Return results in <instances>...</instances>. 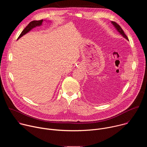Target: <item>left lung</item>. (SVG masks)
I'll list each match as a JSON object with an SVG mask.
<instances>
[{
	"label": "left lung",
	"instance_id": "1",
	"mask_svg": "<svg viewBox=\"0 0 147 147\" xmlns=\"http://www.w3.org/2000/svg\"><path fill=\"white\" fill-rule=\"evenodd\" d=\"M111 23H112V24L114 26V27H115V28L117 30V31L124 38H125L127 40H129L127 36H126V35H125V34H124L123 30H122V28L120 27V26L119 24H117L116 23H115V22H112Z\"/></svg>",
	"mask_w": 147,
	"mask_h": 147
}]
</instances>
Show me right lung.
<instances>
[{
  "instance_id": "obj_1",
  "label": "right lung",
  "mask_w": 147,
  "mask_h": 147,
  "mask_svg": "<svg viewBox=\"0 0 147 147\" xmlns=\"http://www.w3.org/2000/svg\"><path fill=\"white\" fill-rule=\"evenodd\" d=\"M42 22H43V20H38V21H36V20H34V21H32V22H30L28 26L24 28V30L22 32V33L20 34V35H19L18 38L17 39H18L19 38H20L22 36H23L24 35L26 34L27 33H28L29 31H30L32 28L36 27H38V26H40L42 25Z\"/></svg>"
}]
</instances>
